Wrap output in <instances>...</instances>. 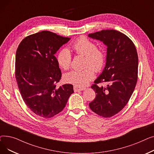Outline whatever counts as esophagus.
Segmentation results:
<instances>
[{"instance_id":"obj_1","label":"esophagus","mask_w":154,"mask_h":154,"mask_svg":"<svg viewBox=\"0 0 154 154\" xmlns=\"http://www.w3.org/2000/svg\"><path fill=\"white\" fill-rule=\"evenodd\" d=\"M85 89V88L83 87H79L77 86H74V92H79V91H82Z\"/></svg>"}]
</instances>
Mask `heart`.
<instances>
[{
  "instance_id": "obj_1",
  "label": "heart",
  "mask_w": 154,
  "mask_h": 154,
  "mask_svg": "<svg viewBox=\"0 0 154 154\" xmlns=\"http://www.w3.org/2000/svg\"><path fill=\"white\" fill-rule=\"evenodd\" d=\"M72 47L75 52L80 55H85L82 70H72L63 76L67 83L82 87L87 85L94 79L95 71H100L106 63V55L103 51L98 49L96 44L85 37L78 38L73 43ZM57 61L59 66L65 70H68L72 65V54L68 48H64L60 51Z\"/></svg>"
}]
</instances>
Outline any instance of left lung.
I'll return each instance as SVG.
<instances>
[{"label": "left lung", "mask_w": 154, "mask_h": 154, "mask_svg": "<svg viewBox=\"0 0 154 154\" xmlns=\"http://www.w3.org/2000/svg\"><path fill=\"white\" fill-rule=\"evenodd\" d=\"M107 46L106 62L91 88L96 93L91 109L103 117L116 115L126 106L134 91L138 74V55L133 42L116 30H103L88 35ZM103 83L104 86H98Z\"/></svg>", "instance_id": "obj_1"}]
</instances>
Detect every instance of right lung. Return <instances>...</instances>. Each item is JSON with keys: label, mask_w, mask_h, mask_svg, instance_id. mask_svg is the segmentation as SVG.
I'll use <instances>...</instances> for the list:
<instances>
[{"label": "right lung", "mask_w": 154, "mask_h": 154, "mask_svg": "<svg viewBox=\"0 0 154 154\" xmlns=\"http://www.w3.org/2000/svg\"><path fill=\"white\" fill-rule=\"evenodd\" d=\"M70 38L42 31L23 38L15 55V78L27 107L40 117L51 118L64 107L73 85L57 87L61 71L54 54Z\"/></svg>", "instance_id": "1"}]
</instances>
